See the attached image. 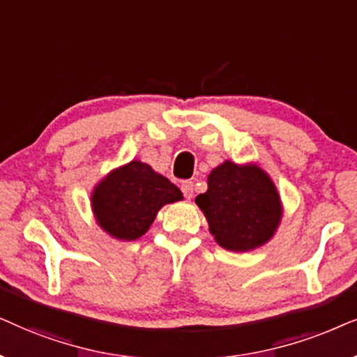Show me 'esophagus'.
<instances>
[{"label": "esophagus", "mask_w": 357, "mask_h": 357, "mask_svg": "<svg viewBox=\"0 0 357 357\" xmlns=\"http://www.w3.org/2000/svg\"><path fill=\"white\" fill-rule=\"evenodd\" d=\"M181 191L184 194V197L186 199H192L194 196V183L192 181H186L181 184Z\"/></svg>", "instance_id": "34e87169"}]
</instances>
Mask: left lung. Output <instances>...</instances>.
<instances>
[{"instance_id": "obj_1", "label": "left lung", "mask_w": 357, "mask_h": 357, "mask_svg": "<svg viewBox=\"0 0 357 357\" xmlns=\"http://www.w3.org/2000/svg\"><path fill=\"white\" fill-rule=\"evenodd\" d=\"M196 204L217 243L236 253L268 243L282 220L278 188L256 163L223 161L211 171L207 191L199 194Z\"/></svg>"}]
</instances>
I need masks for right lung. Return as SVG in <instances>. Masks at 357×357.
<instances>
[{"label": "right lung", "instance_id": "obj_1", "mask_svg": "<svg viewBox=\"0 0 357 357\" xmlns=\"http://www.w3.org/2000/svg\"><path fill=\"white\" fill-rule=\"evenodd\" d=\"M178 201H183L178 186L140 160L112 169L91 192L98 225L121 241L140 238L149 231L160 208Z\"/></svg>", "mask_w": 357, "mask_h": 357}]
</instances>
